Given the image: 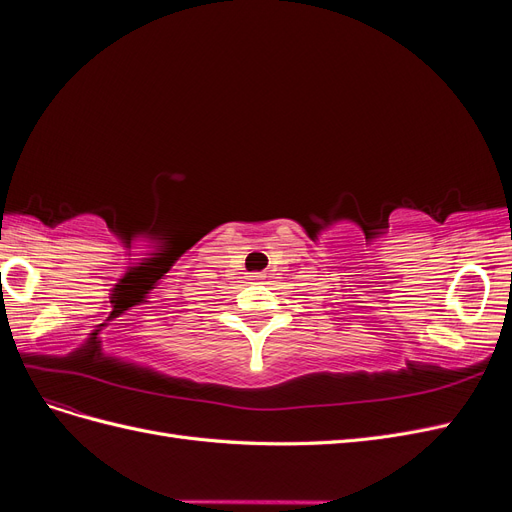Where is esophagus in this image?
<instances>
[{
    "label": "esophagus",
    "mask_w": 512,
    "mask_h": 512,
    "mask_svg": "<svg viewBox=\"0 0 512 512\" xmlns=\"http://www.w3.org/2000/svg\"><path fill=\"white\" fill-rule=\"evenodd\" d=\"M247 277H250V282H252V284H260L262 280H265L267 275H265V273H250Z\"/></svg>",
    "instance_id": "esophagus-1"
}]
</instances>
